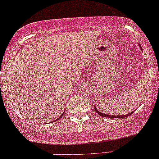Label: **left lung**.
Instances as JSON below:
<instances>
[{
	"instance_id": "1",
	"label": "left lung",
	"mask_w": 159,
	"mask_h": 159,
	"mask_svg": "<svg viewBox=\"0 0 159 159\" xmlns=\"http://www.w3.org/2000/svg\"><path fill=\"white\" fill-rule=\"evenodd\" d=\"M94 111H95V112H97L98 115H101V116L102 117H106V118H125V117H128L129 115H131V114L133 113V111H131V113L128 114L127 115H105V114L104 113H102V112H100L99 111L97 110V108H96V107H94Z\"/></svg>"
}]
</instances>
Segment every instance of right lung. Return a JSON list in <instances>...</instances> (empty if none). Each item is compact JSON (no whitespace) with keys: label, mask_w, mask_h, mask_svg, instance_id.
<instances>
[{"label":"right lung","mask_w":159,"mask_h":159,"mask_svg":"<svg viewBox=\"0 0 159 159\" xmlns=\"http://www.w3.org/2000/svg\"><path fill=\"white\" fill-rule=\"evenodd\" d=\"M63 115H64V113H63V114H62V115H61V116H60V117H59V118H57V120H55V121H57V120H59V119H60V118H61V117H62V116H63Z\"/></svg>","instance_id":"add662e5"}]
</instances>
